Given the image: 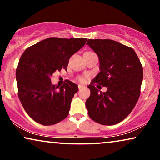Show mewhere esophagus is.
<instances>
[{
    "mask_svg": "<svg viewBox=\"0 0 160 160\" xmlns=\"http://www.w3.org/2000/svg\"><path fill=\"white\" fill-rule=\"evenodd\" d=\"M78 89H82L83 87H84V86L83 85H81V84H78Z\"/></svg>",
    "mask_w": 160,
    "mask_h": 160,
    "instance_id": "34e87169",
    "label": "esophagus"
}]
</instances>
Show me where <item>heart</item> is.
<instances>
[{
  "instance_id": "b5f03b06",
  "label": "heart",
  "mask_w": 160,
  "mask_h": 160,
  "mask_svg": "<svg viewBox=\"0 0 160 160\" xmlns=\"http://www.w3.org/2000/svg\"><path fill=\"white\" fill-rule=\"evenodd\" d=\"M78 81H80L81 82H84V78L83 77V76H79V77H78Z\"/></svg>"
}]
</instances>
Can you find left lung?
Listing matches in <instances>:
<instances>
[{
    "instance_id": "obj_1",
    "label": "left lung",
    "mask_w": 160,
    "mask_h": 160,
    "mask_svg": "<svg viewBox=\"0 0 160 160\" xmlns=\"http://www.w3.org/2000/svg\"><path fill=\"white\" fill-rule=\"evenodd\" d=\"M100 60V72L88 87L86 101L88 115L103 125H113L124 120L136 105L141 94L143 66L131 47L110 39H88L87 43ZM97 83L107 87L105 93L96 89Z\"/></svg>"
}]
</instances>
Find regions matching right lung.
I'll return each instance as SVG.
<instances>
[{
    "instance_id": "right-lung-1",
    "label": "right lung",
    "mask_w": 160,
    "mask_h": 160,
    "mask_svg": "<svg viewBox=\"0 0 160 160\" xmlns=\"http://www.w3.org/2000/svg\"><path fill=\"white\" fill-rule=\"evenodd\" d=\"M87 38L44 39L28 47L16 70L18 97L26 112L35 122L52 125L68 115L78 86L67 80L60 87L53 85L56 71H67L71 57L86 43Z\"/></svg>"
}]
</instances>
